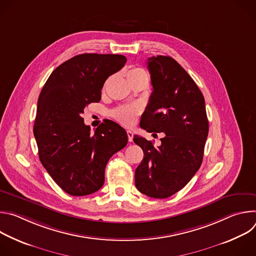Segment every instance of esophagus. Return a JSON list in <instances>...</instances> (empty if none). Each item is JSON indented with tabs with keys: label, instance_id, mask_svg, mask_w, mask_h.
I'll return each instance as SVG.
<instances>
[{
	"label": "esophagus",
	"instance_id": "1",
	"mask_svg": "<svg viewBox=\"0 0 256 256\" xmlns=\"http://www.w3.org/2000/svg\"><path fill=\"white\" fill-rule=\"evenodd\" d=\"M128 134V142H132V138H134V132L132 130H128L126 132Z\"/></svg>",
	"mask_w": 256,
	"mask_h": 256
}]
</instances>
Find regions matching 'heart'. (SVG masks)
Returning a JSON list of instances; mask_svg holds the SVG:
<instances>
[{
    "mask_svg": "<svg viewBox=\"0 0 256 256\" xmlns=\"http://www.w3.org/2000/svg\"><path fill=\"white\" fill-rule=\"evenodd\" d=\"M138 75H146L144 70L140 68H132L128 72V76ZM140 108L136 106H122L114 110L112 112V116L122 124L126 126H132L136 122V116L140 114Z\"/></svg>",
    "mask_w": 256,
    "mask_h": 256,
    "instance_id": "b5f03b06",
    "label": "heart"
}]
</instances>
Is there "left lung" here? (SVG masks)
I'll list each match as a JSON object with an SVG mask.
<instances>
[{"mask_svg":"<svg viewBox=\"0 0 256 256\" xmlns=\"http://www.w3.org/2000/svg\"><path fill=\"white\" fill-rule=\"evenodd\" d=\"M147 64L153 92L140 126L165 134L157 148L151 140L134 136L144 151L134 182L142 194L166 198L184 188L200 169L208 122L202 93L174 58L157 56Z\"/></svg>","mask_w":256,"mask_h":256,"instance_id":"8db88e82","label":"left lung"}]
</instances>
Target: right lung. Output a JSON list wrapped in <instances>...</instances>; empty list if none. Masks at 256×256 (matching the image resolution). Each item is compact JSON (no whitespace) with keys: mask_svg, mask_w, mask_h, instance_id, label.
<instances>
[{"mask_svg":"<svg viewBox=\"0 0 256 256\" xmlns=\"http://www.w3.org/2000/svg\"><path fill=\"white\" fill-rule=\"evenodd\" d=\"M126 62L122 54H78L60 64L40 92L33 126L40 159L70 196L99 190L108 160L128 144L116 122L101 124L91 134L82 118L88 104L100 101L107 78Z\"/></svg>","mask_w":256,"mask_h":256,"instance_id":"obj_1","label":"right lung"}]
</instances>
